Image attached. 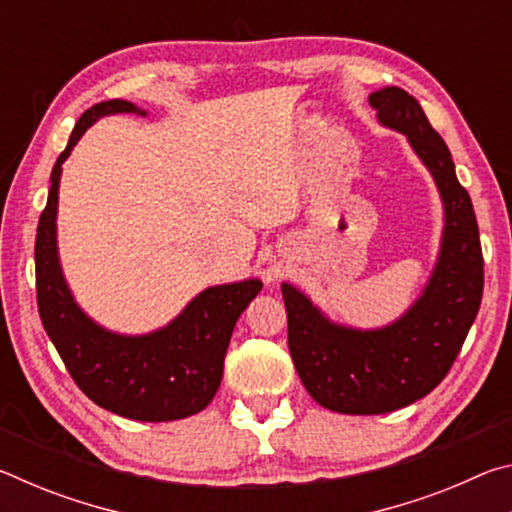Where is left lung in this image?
Segmentation results:
<instances>
[{
    "label": "left lung",
    "mask_w": 512,
    "mask_h": 512,
    "mask_svg": "<svg viewBox=\"0 0 512 512\" xmlns=\"http://www.w3.org/2000/svg\"><path fill=\"white\" fill-rule=\"evenodd\" d=\"M368 101L379 124L406 135L431 171L443 198L445 228L422 296L386 327L336 325L305 293L282 282L293 366L320 406L348 415L397 411L429 395L461 352L483 296L479 225L443 137L402 88L372 92Z\"/></svg>",
    "instance_id": "8db88e82"
}]
</instances>
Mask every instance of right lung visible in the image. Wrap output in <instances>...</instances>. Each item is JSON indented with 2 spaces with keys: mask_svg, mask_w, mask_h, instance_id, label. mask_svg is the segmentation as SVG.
<instances>
[{
  "mask_svg": "<svg viewBox=\"0 0 512 512\" xmlns=\"http://www.w3.org/2000/svg\"><path fill=\"white\" fill-rule=\"evenodd\" d=\"M117 112L146 115L131 101L97 103L76 121L51 169L47 207L36 235L38 311L67 372L94 404L131 420H180L203 411L219 391L232 329L248 302L262 291V282L244 280L205 289L167 327L142 336L108 332L76 305L56 244L60 171L94 121Z\"/></svg>",
  "mask_w": 512,
  "mask_h": 512,
  "instance_id": "obj_1",
  "label": "right lung"
}]
</instances>
